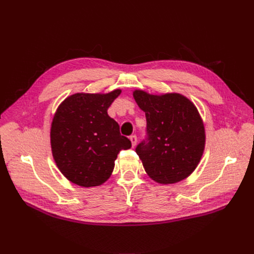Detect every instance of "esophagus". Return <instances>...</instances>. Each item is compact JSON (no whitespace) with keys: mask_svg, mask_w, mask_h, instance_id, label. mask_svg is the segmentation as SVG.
I'll return each instance as SVG.
<instances>
[{"mask_svg":"<svg viewBox=\"0 0 254 254\" xmlns=\"http://www.w3.org/2000/svg\"><path fill=\"white\" fill-rule=\"evenodd\" d=\"M130 141H131L132 147H134V146H135V144H136V142H138V138H136V135H135V134H132V135H130Z\"/></svg>","mask_w":254,"mask_h":254,"instance_id":"esophagus-1","label":"esophagus"}]
</instances>
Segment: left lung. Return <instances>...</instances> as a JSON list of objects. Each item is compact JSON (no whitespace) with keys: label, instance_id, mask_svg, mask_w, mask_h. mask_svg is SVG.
<instances>
[{"label":"left lung","instance_id":"8db88e82","mask_svg":"<svg viewBox=\"0 0 254 254\" xmlns=\"http://www.w3.org/2000/svg\"><path fill=\"white\" fill-rule=\"evenodd\" d=\"M133 98L146 118V139L135 147L146 173L160 184L185 180L195 170L205 146L197 109L177 93L158 96L136 90Z\"/></svg>","mask_w":254,"mask_h":254}]
</instances>
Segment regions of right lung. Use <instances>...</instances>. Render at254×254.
<instances>
[{"label":"right lung","mask_w":254,"mask_h":254,"mask_svg":"<svg viewBox=\"0 0 254 254\" xmlns=\"http://www.w3.org/2000/svg\"><path fill=\"white\" fill-rule=\"evenodd\" d=\"M121 92L73 94L58 108L50 132L52 155L62 174L71 183L81 187L104 184L118 154L131 147L118 123L108 115V108Z\"/></svg>","instance_id":"right-lung-1"}]
</instances>
